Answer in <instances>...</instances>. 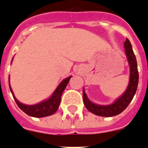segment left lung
<instances>
[{
  "label": "left lung",
  "instance_id": "left-lung-1",
  "mask_svg": "<svg viewBox=\"0 0 148 148\" xmlns=\"http://www.w3.org/2000/svg\"><path fill=\"white\" fill-rule=\"evenodd\" d=\"M124 47H125L126 56H127L128 62L130 66V80L129 86L126 92L123 93V95L120 96L118 99H116L112 105L104 106V105H95L94 103L91 102L88 99L85 92L84 91V93H83L85 107L88 110L95 115L108 117V116H116L117 114H120L130 105V103L132 101L136 92L138 84L137 61H136V58L132 48L131 43L128 38H126V41L124 43Z\"/></svg>",
  "mask_w": 148,
  "mask_h": 148
}]
</instances>
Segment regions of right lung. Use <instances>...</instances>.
<instances>
[{
    "label": "right lung",
    "instance_id": "obj_1",
    "mask_svg": "<svg viewBox=\"0 0 148 148\" xmlns=\"http://www.w3.org/2000/svg\"><path fill=\"white\" fill-rule=\"evenodd\" d=\"M71 77H69L64 79L59 84V86L56 88L55 92L52 95V96L48 100H46V101H42V102L34 105H26L19 102L13 95V92L12 91L10 84H9V86H10V89L12 92L15 101L22 111H24L26 114H28L29 116H34V117H43V116H50V115L56 112V110H58L59 105H60L62 94L66 87L67 84L70 80Z\"/></svg>",
    "mask_w": 148,
    "mask_h": 148
}]
</instances>
